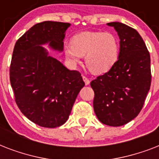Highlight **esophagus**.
<instances>
[{"instance_id":"34e87169","label":"esophagus","mask_w":159,"mask_h":159,"mask_svg":"<svg viewBox=\"0 0 159 159\" xmlns=\"http://www.w3.org/2000/svg\"><path fill=\"white\" fill-rule=\"evenodd\" d=\"M82 79H83V81H84L86 86H87V85L90 84V80L88 79V78H87V77H85V76H83V77H82Z\"/></svg>"}]
</instances>
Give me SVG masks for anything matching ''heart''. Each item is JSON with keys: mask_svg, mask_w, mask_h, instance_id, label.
I'll return each instance as SVG.
<instances>
[{"mask_svg": "<svg viewBox=\"0 0 159 159\" xmlns=\"http://www.w3.org/2000/svg\"><path fill=\"white\" fill-rule=\"evenodd\" d=\"M65 57L72 65L78 64L85 56L89 69L94 73L107 72L116 64L120 55V43L111 33L84 31L74 35L72 43L63 47Z\"/></svg>", "mask_w": 159, "mask_h": 159, "instance_id": "heart-1", "label": "heart"}]
</instances>
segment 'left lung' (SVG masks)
<instances>
[{
  "mask_svg": "<svg viewBox=\"0 0 159 159\" xmlns=\"http://www.w3.org/2000/svg\"><path fill=\"white\" fill-rule=\"evenodd\" d=\"M120 38V55L110 71L91 82L93 107L101 122L121 126L135 118L151 85L150 55L140 34L129 26L111 22Z\"/></svg>",
  "mask_w": 159,
  "mask_h": 159,
  "instance_id": "8db88e82",
  "label": "left lung"
}]
</instances>
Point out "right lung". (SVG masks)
Wrapping results in <instances>:
<instances>
[{"instance_id":"1","label":"right lung","mask_w":159,"mask_h":159,"mask_svg":"<svg viewBox=\"0 0 159 159\" xmlns=\"http://www.w3.org/2000/svg\"><path fill=\"white\" fill-rule=\"evenodd\" d=\"M71 24L43 21L31 27L16 43L10 80L16 102L25 116L42 127L56 128L67 120L85 83L80 72L67 69L43 46L63 51Z\"/></svg>"}]
</instances>
